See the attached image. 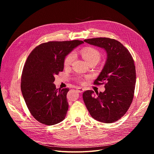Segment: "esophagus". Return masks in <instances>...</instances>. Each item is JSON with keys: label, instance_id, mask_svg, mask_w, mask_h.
Here are the masks:
<instances>
[{"label": "esophagus", "instance_id": "esophagus-1", "mask_svg": "<svg viewBox=\"0 0 154 154\" xmlns=\"http://www.w3.org/2000/svg\"><path fill=\"white\" fill-rule=\"evenodd\" d=\"M76 90H77V91L79 92L80 93H82V92L84 91V89L83 88H82V87H77V88H76Z\"/></svg>", "mask_w": 154, "mask_h": 154}]
</instances>
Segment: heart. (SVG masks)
<instances>
[{
  "label": "heart",
  "instance_id": "obj_1",
  "mask_svg": "<svg viewBox=\"0 0 154 154\" xmlns=\"http://www.w3.org/2000/svg\"><path fill=\"white\" fill-rule=\"evenodd\" d=\"M83 58L86 61L87 63L90 62H96L97 63L100 58V54L99 52L93 48H86L82 49L80 52ZM75 58V54L74 52H71L66 57L64 64L65 66L70 65Z\"/></svg>",
  "mask_w": 154,
  "mask_h": 154
}]
</instances>
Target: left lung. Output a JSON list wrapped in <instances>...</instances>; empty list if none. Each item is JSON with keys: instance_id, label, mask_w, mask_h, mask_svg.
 <instances>
[{"instance_id": "1", "label": "left lung", "mask_w": 154, "mask_h": 154, "mask_svg": "<svg viewBox=\"0 0 154 154\" xmlns=\"http://www.w3.org/2000/svg\"><path fill=\"white\" fill-rule=\"evenodd\" d=\"M89 45L103 49L106 60L95 85L105 83L104 92L87 90L83 94L85 104L94 119L112 123L121 118L133 100L136 83L134 59L122 44L114 39L96 38L85 39Z\"/></svg>"}]
</instances>
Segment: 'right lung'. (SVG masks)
<instances>
[{
	"instance_id": "obj_1",
	"label": "right lung",
	"mask_w": 154,
	"mask_h": 154,
	"mask_svg": "<svg viewBox=\"0 0 154 154\" xmlns=\"http://www.w3.org/2000/svg\"><path fill=\"white\" fill-rule=\"evenodd\" d=\"M82 41H49L36 47L23 68L20 88L32 115L39 122L52 125L66 116L69 88L56 89L55 75L64 69V61Z\"/></svg>"
}]
</instances>
